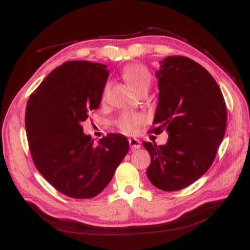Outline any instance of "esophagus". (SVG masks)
I'll use <instances>...</instances> for the list:
<instances>
[{
    "mask_svg": "<svg viewBox=\"0 0 250 250\" xmlns=\"http://www.w3.org/2000/svg\"><path fill=\"white\" fill-rule=\"evenodd\" d=\"M129 141V146L132 150H136V149H139L141 146V142L138 139H135V138H131L128 140Z\"/></svg>",
    "mask_w": 250,
    "mask_h": 250,
    "instance_id": "1",
    "label": "esophagus"
}]
</instances>
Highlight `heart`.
Wrapping results in <instances>:
<instances>
[{
    "mask_svg": "<svg viewBox=\"0 0 250 250\" xmlns=\"http://www.w3.org/2000/svg\"><path fill=\"white\" fill-rule=\"evenodd\" d=\"M123 78L129 87L138 94L140 90L149 88L151 83V74L145 65L135 63L127 65L123 70ZM105 88L103 93V98L105 97ZM144 122V116L137 113H123L116 120L115 125L124 134H131L137 126Z\"/></svg>",
    "mask_w": 250,
    "mask_h": 250,
    "instance_id": "b5f03b06",
    "label": "heart"
}]
</instances>
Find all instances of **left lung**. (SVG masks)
<instances>
[{"label": "left lung", "mask_w": 250, "mask_h": 250, "mask_svg": "<svg viewBox=\"0 0 250 250\" xmlns=\"http://www.w3.org/2000/svg\"><path fill=\"white\" fill-rule=\"evenodd\" d=\"M159 104L150 132H168L166 145L142 142L151 156L146 176L163 191H179L209 169L225 137L227 106L215 79L188 57L160 61Z\"/></svg>", "instance_id": "1"}]
</instances>
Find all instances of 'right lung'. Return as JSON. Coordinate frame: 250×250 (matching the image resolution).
<instances>
[{
	"instance_id": "right-lung-1",
	"label": "right lung",
	"mask_w": 250,
	"mask_h": 250,
	"mask_svg": "<svg viewBox=\"0 0 250 250\" xmlns=\"http://www.w3.org/2000/svg\"><path fill=\"white\" fill-rule=\"evenodd\" d=\"M109 73L105 64L67 61L28 100L24 123L34 165L69 197L98 195L128 152L125 136L108 134L95 144L81 125L89 111L98 109Z\"/></svg>"
}]
</instances>
